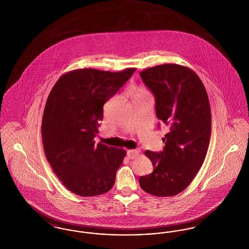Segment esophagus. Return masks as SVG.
<instances>
[{
    "label": "esophagus",
    "instance_id": "esophagus-1",
    "mask_svg": "<svg viewBox=\"0 0 249 249\" xmlns=\"http://www.w3.org/2000/svg\"><path fill=\"white\" fill-rule=\"evenodd\" d=\"M138 155H139V150H136V149H130V150L127 151V156L130 160L135 159Z\"/></svg>",
    "mask_w": 249,
    "mask_h": 249
}]
</instances>
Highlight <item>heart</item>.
I'll list each match as a JSON object with an SVG mask.
<instances>
[{
    "label": "heart",
    "instance_id": "1",
    "mask_svg": "<svg viewBox=\"0 0 249 249\" xmlns=\"http://www.w3.org/2000/svg\"><path fill=\"white\" fill-rule=\"evenodd\" d=\"M132 93L134 94V96H137V95H143L147 94V90L142 88V87H135L132 89Z\"/></svg>",
    "mask_w": 249,
    "mask_h": 249
}]
</instances>
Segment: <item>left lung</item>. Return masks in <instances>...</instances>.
<instances>
[{"label":"left lung","instance_id":"1","mask_svg":"<svg viewBox=\"0 0 249 249\" xmlns=\"http://www.w3.org/2000/svg\"><path fill=\"white\" fill-rule=\"evenodd\" d=\"M156 99L158 119L169 126L163 151L146 150L153 172L141 177L145 192L175 196L185 190L201 168L210 142L211 110L208 95L196 72L176 63H165L140 72Z\"/></svg>","mask_w":249,"mask_h":249}]
</instances>
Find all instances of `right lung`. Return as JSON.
Instances as JSON below:
<instances>
[{
  "mask_svg": "<svg viewBox=\"0 0 249 249\" xmlns=\"http://www.w3.org/2000/svg\"><path fill=\"white\" fill-rule=\"evenodd\" d=\"M134 71L73 70L62 74L48 95L42 119L44 150L61 183L76 195H101L115 184L126 151L95 144L94 137L104 105Z\"/></svg>",
  "mask_w": 249,
  "mask_h": 249,
  "instance_id": "obj_1",
  "label": "right lung"
}]
</instances>
